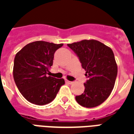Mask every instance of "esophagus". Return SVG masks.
<instances>
[{
  "instance_id": "1",
  "label": "esophagus",
  "mask_w": 134,
  "mask_h": 134,
  "mask_svg": "<svg viewBox=\"0 0 134 134\" xmlns=\"http://www.w3.org/2000/svg\"><path fill=\"white\" fill-rule=\"evenodd\" d=\"M66 83H69V84H72V83H73V82H72V81H68V80H67V81H66Z\"/></svg>"
}]
</instances>
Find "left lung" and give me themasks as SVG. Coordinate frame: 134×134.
<instances>
[{
	"label": "left lung",
	"instance_id": "1",
	"mask_svg": "<svg viewBox=\"0 0 134 134\" xmlns=\"http://www.w3.org/2000/svg\"><path fill=\"white\" fill-rule=\"evenodd\" d=\"M67 46L77 55L88 78L83 93L76 96V102L86 108L102 104L111 93L118 74L112 49L94 40H84Z\"/></svg>",
	"mask_w": 134,
	"mask_h": 134
}]
</instances>
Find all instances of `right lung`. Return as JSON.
<instances>
[{
  "label": "right lung",
  "mask_w": 134,
  "mask_h": 134,
  "mask_svg": "<svg viewBox=\"0 0 134 134\" xmlns=\"http://www.w3.org/2000/svg\"><path fill=\"white\" fill-rule=\"evenodd\" d=\"M63 45L36 41L26 45L16 54L14 79L20 92L30 103L40 106L50 103L65 84L63 79L47 75L55 51Z\"/></svg>",
  "instance_id": "add662e5"
}]
</instances>
